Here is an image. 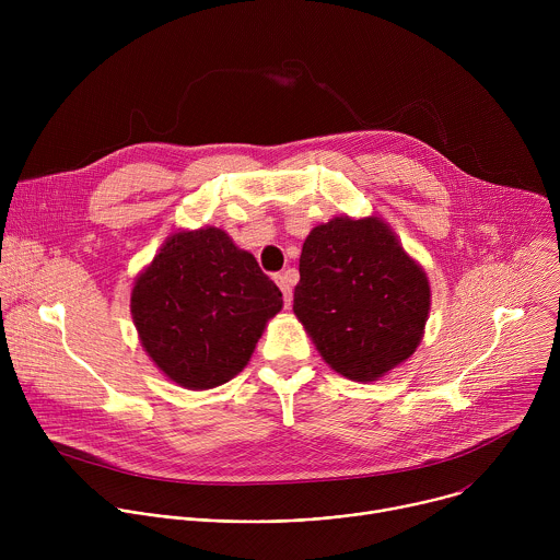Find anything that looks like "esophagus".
<instances>
[{
    "instance_id": "obj_1",
    "label": "esophagus",
    "mask_w": 560,
    "mask_h": 560,
    "mask_svg": "<svg viewBox=\"0 0 560 560\" xmlns=\"http://www.w3.org/2000/svg\"><path fill=\"white\" fill-rule=\"evenodd\" d=\"M275 281H277V285L281 288V292H283V303H285V307H290V305H292V285H294V281H296V275H294L292 270H285L283 275H277Z\"/></svg>"
}]
</instances>
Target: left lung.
<instances>
[{
    "label": "left lung",
    "instance_id": "1",
    "mask_svg": "<svg viewBox=\"0 0 560 560\" xmlns=\"http://www.w3.org/2000/svg\"><path fill=\"white\" fill-rule=\"evenodd\" d=\"M299 275L292 310L335 372L376 381L419 348L430 281L383 219L343 214L312 228Z\"/></svg>",
    "mask_w": 560,
    "mask_h": 560
}]
</instances>
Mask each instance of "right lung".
<instances>
[{"mask_svg":"<svg viewBox=\"0 0 560 560\" xmlns=\"http://www.w3.org/2000/svg\"><path fill=\"white\" fill-rule=\"evenodd\" d=\"M281 305L257 259L212 225L171 234L130 292L143 350L188 389L242 372Z\"/></svg>","mask_w":560,"mask_h":560,"instance_id":"obj_1","label":"right lung"}]
</instances>
